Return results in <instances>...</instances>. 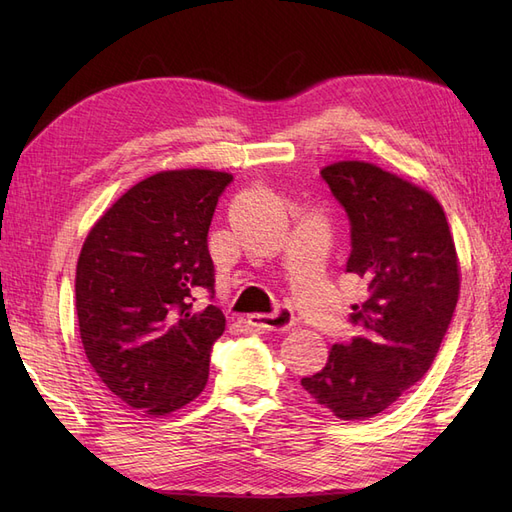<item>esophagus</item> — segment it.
<instances>
[{"instance_id":"1","label":"esophagus","mask_w":512,"mask_h":512,"mask_svg":"<svg viewBox=\"0 0 512 512\" xmlns=\"http://www.w3.org/2000/svg\"><path fill=\"white\" fill-rule=\"evenodd\" d=\"M247 324L254 329L265 331H288L294 324V314L288 307H280L275 314H250Z\"/></svg>"}]
</instances>
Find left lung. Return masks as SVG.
<instances>
[{"label": "left lung", "instance_id": "1", "mask_svg": "<svg viewBox=\"0 0 512 512\" xmlns=\"http://www.w3.org/2000/svg\"><path fill=\"white\" fill-rule=\"evenodd\" d=\"M350 220L346 271L369 297L352 305L359 335L335 344L303 378L316 404L342 421L384 412L421 380L440 350L459 299V258L438 198L361 160L320 170Z\"/></svg>", "mask_w": 512, "mask_h": 512}]
</instances>
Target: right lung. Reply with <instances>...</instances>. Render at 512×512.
Instances as JSON below:
<instances>
[{"mask_svg":"<svg viewBox=\"0 0 512 512\" xmlns=\"http://www.w3.org/2000/svg\"><path fill=\"white\" fill-rule=\"evenodd\" d=\"M230 173L177 168L121 194L76 262V314L87 361L132 410L166 416L203 393L222 309L194 312L213 290L207 232Z\"/></svg>","mask_w":512,"mask_h":512,"instance_id":"obj_1","label":"right lung"}]
</instances>
